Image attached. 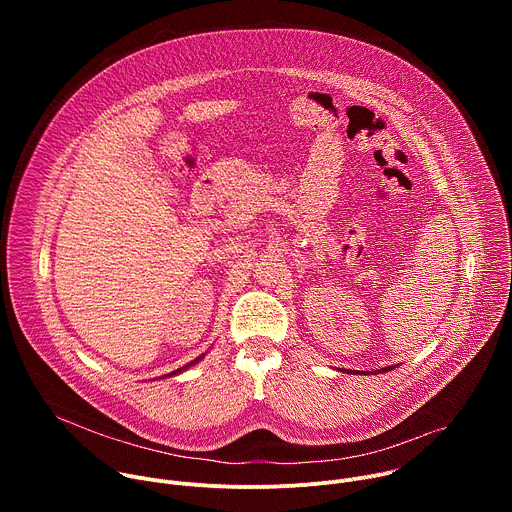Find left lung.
Listing matches in <instances>:
<instances>
[{"label": "left lung", "instance_id": "1", "mask_svg": "<svg viewBox=\"0 0 512 512\" xmlns=\"http://www.w3.org/2000/svg\"><path fill=\"white\" fill-rule=\"evenodd\" d=\"M389 371H393V367H385V369H381V371H377V373H389ZM350 373H352V371H350ZM364 373H367V371H364ZM369 373H371V371H369ZM377 373H375V375H377ZM356 375H358V371H356Z\"/></svg>", "mask_w": 512, "mask_h": 512}]
</instances>
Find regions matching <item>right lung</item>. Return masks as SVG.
<instances>
[{"label": "right lung", "instance_id": "obj_1", "mask_svg": "<svg viewBox=\"0 0 512 512\" xmlns=\"http://www.w3.org/2000/svg\"><path fill=\"white\" fill-rule=\"evenodd\" d=\"M202 356H204V354H202ZM202 356H198V358H194V360H192V362H188V364H186V367H182V369H176V371H174V373H170V375H168V377H174V375H180V373H182V371H186V369H188V367H192V364H196V362H198V360H200V358H202Z\"/></svg>", "mask_w": 512, "mask_h": 512}]
</instances>
